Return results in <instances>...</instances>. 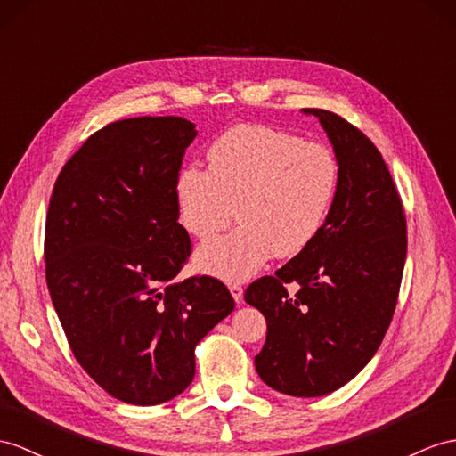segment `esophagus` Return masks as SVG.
I'll use <instances>...</instances> for the list:
<instances>
[{"label": "esophagus", "instance_id": "esophagus-1", "mask_svg": "<svg viewBox=\"0 0 456 456\" xmlns=\"http://www.w3.org/2000/svg\"><path fill=\"white\" fill-rule=\"evenodd\" d=\"M230 292H232V296H234L236 304H243V286H241V282H232Z\"/></svg>", "mask_w": 456, "mask_h": 456}]
</instances>
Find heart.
<instances>
[{"label": "heart", "instance_id": "1", "mask_svg": "<svg viewBox=\"0 0 456 456\" xmlns=\"http://www.w3.org/2000/svg\"><path fill=\"white\" fill-rule=\"evenodd\" d=\"M338 162L323 144L265 126H236L208 149V170L187 166L175 180L183 226L210 240L232 218L240 226L205 243L197 266L243 281L274 255L294 257L323 230L338 191Z\"/></svg>", "mask_w": 456, "mask_h": 456}]
</instances>
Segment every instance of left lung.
I'll return each mask as SVG.
<instances>
[{
	"mask_svg": "<svg viewBox=\"0 0 456 456\" xmlns=\"http://www.w3.org/2000/svg\"><path fill=\"white\" fill-rule=\"evenodd\" d=\"M319 118L338 162V191L323 230L274 276L246 290L266 319L255 370L274 391L323 396L354 379L391 325L406 261L401 195L375 144L329 110ZM297 283L288 295L285 286Z\"/></svg>",
	"mask_w": 456,
	"mask_h": 456,
	"instance_id": "obj_1",
	"label": "left lung"
}]
</instances>
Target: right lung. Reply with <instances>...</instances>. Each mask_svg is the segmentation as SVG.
I'll use <instances>...</instances> for the list:
<instances>
[{
  "label": "right lung",
  "mask_w": 456,
  "mask_h": 456,
  "mask_svg": "<svg viewBox=\"0 0 456 456\" xmlns=\"http://www.w3.org/2000/svg\"><path fill=\"white\" fill-rule=\"evenodd\" d=\"M175 116L93 133L65 162L46 215L52 304L73 356L108 395L154 406L195 377V346L236 307L213 276L175 281L191 240L175 180L195 139Z\"/></svg>",
  "instance_id": "right-lung-1"
}]
</instances>
